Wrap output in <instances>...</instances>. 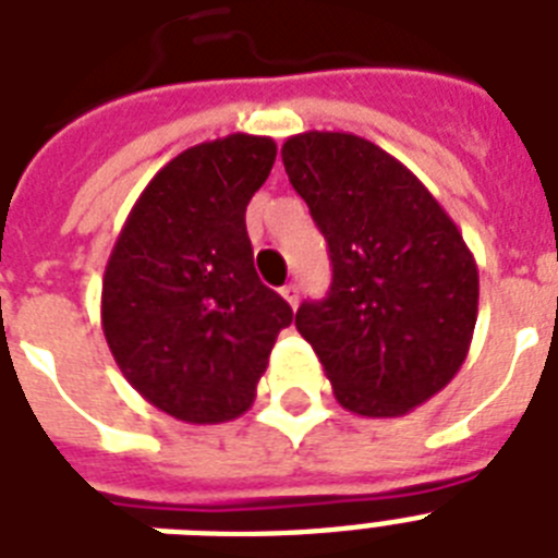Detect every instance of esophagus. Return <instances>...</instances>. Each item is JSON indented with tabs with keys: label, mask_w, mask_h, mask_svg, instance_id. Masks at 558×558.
Returning <instances> with one entry per match:
<instances>
[{
	"label": "esophagus",
	"mask_w": 558,
	"mask_h": 558,
	"mask_svg": "<svg viewBox=\"0 0 558 558\" xmlns=\"http://www.w3.org/2000/svg\"><path fill=\"white\" fill-rule=\"evenodd\" d=\"M280 295L287 298V304L295 310V306H298V287H295V283H287V287L280 289Z\"/></svg>",
	"instance_id": "34e87169"
}]
</instances>
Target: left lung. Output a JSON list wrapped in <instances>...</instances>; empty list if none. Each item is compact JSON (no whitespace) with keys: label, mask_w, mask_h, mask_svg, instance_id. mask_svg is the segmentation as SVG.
I'll use <instances>...</instances> for the list:
<instances>
[{"label":"left lung","mask_w":558,"mask_h":558,"mask_svg":"<svg viewBox=\"0 0 558 558\" xmlns=\"http://www.w3.org/2000/svg\"><path fill=\"white\" fill-rule=\"evenodd\" d=\"M280 159L332 263L330 292L301 304L298 332L339 405L359 416L408 414L466 362L475 257L432 191L362 135H289Z\"/></svg>","instance_id":"obj_1"}]
</instances>
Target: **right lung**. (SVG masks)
<instances>
[{
  "mask_svg": "<svg viewBox=\"0 0 558 558\" xmlns=\"http://www.w3.org/2000/svg\"><path fill=\"white\" fill-rule=\"evenodd\" d=\"M278 144L231 133L187 147L135 199L104 271L100 324L124 379L182 423L245 414L292 310L263 287L245 205Z\"/></svg>",
  "mask_w": 558,
  "mask_h": 558,
  "instance_id": "1",
  "label": "right lung"
}]
</instances>
